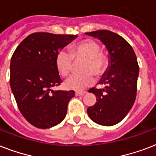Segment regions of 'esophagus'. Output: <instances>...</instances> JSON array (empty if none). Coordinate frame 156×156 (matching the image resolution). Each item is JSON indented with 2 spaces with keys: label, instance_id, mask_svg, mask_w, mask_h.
Masks as SVG:
<instances>
[{
  "label": "esophagus",
  "instance_id": "1",
  "mask_svg": "<svg viewBox=\"0 0 156 156\" xmlns=\"http://www.w3.org/2000/svg\"><path fill=\"white\" fill-rule=\"evenodd\" d=\"M87 94L86 91H76L75 92V95L76 96H80V95H83Z\"/></svg>",
  "mask_w": 156,
  "mask_h": 156
}]
</instances>
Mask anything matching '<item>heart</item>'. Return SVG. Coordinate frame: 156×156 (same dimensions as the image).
<instances>
[{
    "instance_id": "1",
    "label": "heart",
    "mask_w": 156,
    "mask_h": 156,
    "mask_svg": "<svg viewBox=\"0 0 156 156\" xmlns=\"http://www.w3.org/2000/svg\"><path fill=\"white\" fill-rule=\"evenodd\" d=\"M100 46L97 42L91 40H83L73 45L70 53L61 50L56 54V66L59 73L66 77L73 68V58L84 59L82 66V74H73L65 82V87L69 90H83L94 83V76L102 75L105 72L108 58L105 53L100 52Z\"/></svg>"
}]
</instances>
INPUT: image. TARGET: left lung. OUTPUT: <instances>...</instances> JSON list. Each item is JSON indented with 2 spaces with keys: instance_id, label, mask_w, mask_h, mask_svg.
I'll return each mask as SVG.
<instances>
[{
  "instance_id": "1",
  "label": "left lung",
  "mask_w": 156,
  "mask_h": 156,
  "mask_svg": "<svg viewBox=\"0 0 156 156\" xmlns=\"http://www.w3.org/2000/svg\"><path fill=\"white\" fill-rule=\"evenodd\" d=\"M85 34L99 39L108 52V66L99 82L104 87L89 90L97 102L88 108L87 114L99 125L114 126L126 117L135 101L139 73L137 57L131 45L116 33L100 30Z\"/></svg>"
}]
</instances>
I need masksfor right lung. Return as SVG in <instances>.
Segmentation results:
<instances>
[{
    "mask_svg": "<svg viewBox=\"0 0 156 156\" xmlns=\"http://www.w3.org/2000/svg\"><path fill=\"white\" fill-rule=\"evenodd\" d=\"M78 35L37 32L21 42L10 61V87L18 109L36 128L48 129L66 117L74 91L53 90L62 83L56 66L59 50Z\"/></svg>",
    "mask_w": 156,
    "mask_h": 156,
    "instance_id": "obj_1",
    "label": "right lung"
}]
</instances>
